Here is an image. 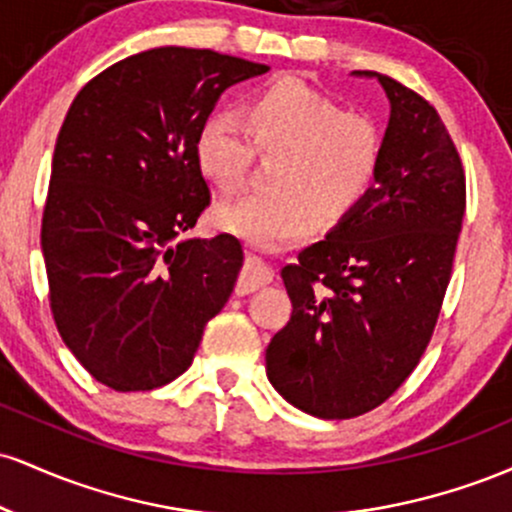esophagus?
<instances>
[{
    "mask_svg": "<svg viewBox=\"0 0 512 512\" xmlns=\"http://www.w3.org/2000/svg\"><path fill=\"white\" fill-rule=\"evenodd\" d=\"M274 281V272L267 262H262L260 257L250 255L248 262H245V269L240 272L238 279V293H252L262 286L272 284Z\"/></svg>",
    "mask_w": 512,
    "mask_h": 512,
    "instance_id": "esophagus-1",
    "label": "esophagus"
}]
</instances>
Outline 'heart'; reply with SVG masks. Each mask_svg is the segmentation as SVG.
I'll return each instance as SVG.
<instances>
[{
    "instance_id": "heart-1",
    "label": "heart",
    "mask_w": 512,
    "mask_h": 512,
    "mask_svg": "<svg viewBox=\"0 0 512 512\" xmlns=\"http://www.w3.org/2000/svg\"><path fill=\"white\" fill-rule=\"evenodd\" d=\"M192 151L202 178L226 195L240 187L255 151L276 156L269 168L274 190L223 204L216 226L257 248L279 250L313 236L320 219L332 226L354 214L378 175L383 134L368 115L284 76L245 98L240 122L207 117Z\"/></svg>"
}]
</instances>
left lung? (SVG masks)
Wrapping results in <instances>:
<instances>
[{"instance_id": "obj_1", "label": "left lung", "mask_w": 512, "mask_h": 512, "mask_svg": "<svg viewBox=\"0 0 512 512\" xmlns=\"http://www.w3.org/2000/svg\"><path fill=\"white\" fill-rule=\"evenodd\" d=\"M390 125L378 185L325 240L281 269L291 320L267 346V378L320 419L380 407L419 366L443 308L467 185L431 103L385 74Z\"/></svg>"}]
</instances>
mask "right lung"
<instances>
[{"instance_id":"add662e5","label":"right lung","mask_w":512,"mask_h":512,"mask_svg":"<svg viewBox=\"0 0 512 512\" xmlns=\"http://www.w3.org/2000/svg\"><path fill=\"white\" fill-rule=\"evenodd\" d=\"M267 69L154 48L93 76L64 117L40 228L50 310L76 361L110 390L185 373L236 286L238 238L182 240L211 204L192 146L221 93Z\"/></svg>"}]
</instances>
